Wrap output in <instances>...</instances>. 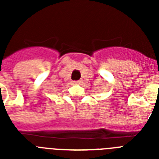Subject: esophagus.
Here are the masks:
<instances>
[{"instance_id":"esophagus-1","label":"esophagus","mask_w":159,"mask_h":159,"mask_svg":"<svg viewBox=\"0 0 159 159\" xmlns=\"http://www.w3.org/2000/svg\"><path fill=\"white\" fill-rule=\"evenodd\" d=\"M74 85H82V80H79V81H76V82H73Z\"/></svg>"}]
</instances>
